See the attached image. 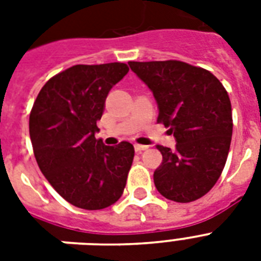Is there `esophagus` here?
I'll list each match as a JSON object with an SVG mask.
<instances>
[{"mask_svg": "<svg viewBox=\"0 0 261 261\" xmlns=\"http://www.w3.org/2000/svg\"><path fill=\"white\" fill-rule=\"evenodd\" d=\"M134 147H135V151L141 153V151H143V150H147V147L149 146H146V145H138V143H137Z\"/></svg>", "mask_w": 261, "mask_h": 261, "instance_id": "obj_1", "label": "esophagus"}]
</instances>
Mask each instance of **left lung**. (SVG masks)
I'll return each instance as SVG.
<instances>
[{
	"label": "left lung",
	"mask_w": 261,
	"mask_h": 261,
	"mask_svg": "<svg viewBox=\"0 0 261 261\" xmlns=\"http://www.w3.org/2000/svg\"><path fill=\"white\" fill-rule=\"evenodd\" d=\"M159 104L157 122L169 128L176 149L157 146L163 163L154 186L178 203L202 198L218 181L230 149L233 119L226 89L206 69L181 61L128 62Z\"/></svg>",
	"instance_id": "8db88e82"
}]
</instances>
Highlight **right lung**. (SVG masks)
Masks as SVG:
<instances>
[{"label": "right lung", "mask_w": 261, "mask_h": 261, "mask_svg": "<svg viewBox=\"0 0 261 261\" xmlns=\"http://www.w3.org/2000/svg\"><path fill=\"white\" fill-rule=\"evenodd\" d=\"M128 73L126 63L75 65L50 79L30 114V137L39 168L65 200L84 210L118 202L134 160L123 141L96 139L111 88Z\"/></svg>", "instance_id": "1"}]
</instances>
